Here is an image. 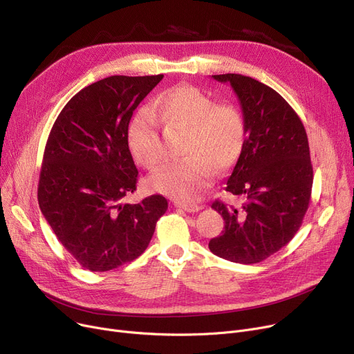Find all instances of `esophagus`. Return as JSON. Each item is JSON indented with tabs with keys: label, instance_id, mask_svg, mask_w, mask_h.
<instances>
[{
	"label": "esophagus",
	"instance_id": "34e87169",
	"mask_svg": "<svg viewBox=\"0 0 354 354\" xmlns=\"http://www.w3.org/2000/svg\"><path fill=\"white\" fill-rule=\"evenodd\" d=\"M175 207L179 209H183L187 212H198L202 209V205H196V203H182V202H175Z\"/></svg>",
	"mask_w": 354,
	"mask_h": 354
}]
</instances>
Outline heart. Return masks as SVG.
Instances as JSON below:
<instances>
[{
  "label": "heart",
  "mask_w": 354,
  "mask_h": 354,
  "mask_svg": "<svg viewBox=\"0 0 354 354\" xmlns=\"http://www.w3.org/2000/svg\"><path fill=\"white\" fill-rule=\"evenodd\" d=\"M156 116L167 126L187 129L182 153L185 159L163 165L149 187L178 202H194L214 182L216 169L228 171L245 149L248 126L244 111L235 103H216L191 84L167 88L130 123L127 143L135 160L153 169L162 160V143Z\"/></svg>",
  "instance_id": "1"
}]
</instances>
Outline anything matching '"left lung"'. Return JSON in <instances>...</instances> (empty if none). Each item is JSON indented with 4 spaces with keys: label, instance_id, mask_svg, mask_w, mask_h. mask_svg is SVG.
<instances>
[{
    "label": "left lung",
    "instance_id": "obj_1",
    "mask_svg": "<svg viewBox=\"0 0 354 354\" xmlns=\"http://www.w3.org/2000/svg\"><path fill=\"white\" fill-rule=\"evenodd\" d=\"M212 77L236 93L248 136L225 188L245 202L241 208L212 203L225 227L209 250L232 263L257 264L286 247L303 224L313 188L308 139L299 115L274 88L243 74Z\"/></svg>",
    "mask_w": 354,
    "mask_h": 354
}]
</instances>
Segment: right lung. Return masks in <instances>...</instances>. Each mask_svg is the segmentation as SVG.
<instances>
[{
	"mask_svg": "<svg viewBox=\"0 0 354 354\" xmlns=\"http://www.w3.org/2000/svg\"><path fill=\"white\" fill-rule=\"evenodd\" d=\"M162 79L163 74L99 80L74 95L51 127L39 205L55 236L86 270L109 271L133 261L167 209L162 195L123 203L138 182L129 122Z\"/></svg>",
	"mask_w": 354,
	"mask_h": 354,
	"instance_id": "obj_1",
	"label": "right lung"
}]
</instances>
